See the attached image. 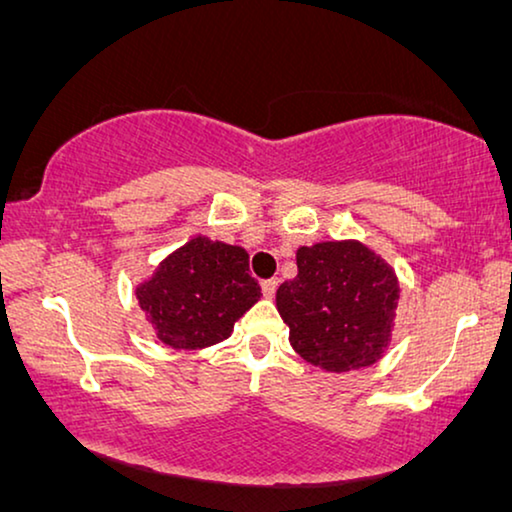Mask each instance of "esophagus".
I'll return each mask as SVG.
<instances>
[{
  "mask_svg": "<svg viewBox=\"0 0 512 512\" xmlns=\"http://www.w3.org/2000/svg\"><path fill=\"white\" fill-rule=\"evenodd\" d=\"M280 285L278 278H269V280H262V292L264 296H269V299H273L276 296V289Z\"/></svg>",
  "mask_w": 512,
  "mask_h": 512,
  "instance_id": "obj_1",
  "label": "esophagus"
}]
</instances>
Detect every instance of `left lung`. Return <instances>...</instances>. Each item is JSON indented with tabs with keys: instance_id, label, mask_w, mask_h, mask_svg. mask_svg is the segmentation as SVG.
<instances>
[{
	"instance_id": "left-lung-1",
	"label": "left lung",
	"mask_w": 512,
	"mask_h": 512,
	"mask_svg": "<svg viewBox=\"0 0 512 512\" xmlns=\"http://www.w3.org/2000/svg\"><path fill=\"white\" fill-rule=\"evenodd\" d=\"M296 266L299 276L282 282L276 294L296 352L329 372L377 363L400 299L391 266L358 241L303 246Z\"/></svg>"
}]
</instances>
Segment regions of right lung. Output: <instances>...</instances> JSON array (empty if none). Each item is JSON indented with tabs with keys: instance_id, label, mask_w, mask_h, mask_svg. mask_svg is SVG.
I'll return each instance as SVG.
<instances>
[{
	"instance_id": "right-lung-1",
	"label": "right lung",
	"mask_w": 512,
	"mask_h": 512,
	"mask_svg": "<svg viewBox=\"0 0 512 512\" xmlns=\"http://www.w3.org/2000/svg\"><path fill=\"white\" fill-rule=\"evenodd\" d=\"M160 342L204 349L230 338L234 322L262 296L239 246L195 236L135 289Z\"/></svg>"
}]
</instances>
